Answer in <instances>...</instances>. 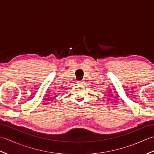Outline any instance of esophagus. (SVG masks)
Instances as JSON below:
<instances>
[{
    "label": "esophagus",
    "instance_id": "34e87169",
    "mask_svg": "<svg viewBox=\"0 0 154 154\" xmlns=\"http://www.w3.org/2000/svg\"><path fill=\"white\" fill-rule=\"evenodd\" d=\"M83 83H84V81H78V82H77L78 85H83Z\"/></svg>",
    "mask_w": 154,
    "mask_h": 154
}]
</instances>
